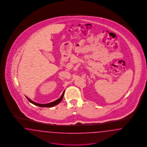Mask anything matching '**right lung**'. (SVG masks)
<instances>
[{"label": "right lung", "mask_w": 147, "mask_h": 147, "mask_svg": "<svg viewBox=\"0 0 147 147\" xmlns=\"http://www.w3.org/2000/svg\"><path fill=\"white\" fill-rule=\"evenodd\" d=\"M64 92L65 91H63V94H62V96L59 98V99H57L55 101H53V102H51V103H47V104H40V103H38L36 102H35L33 100L30 99L28 97H27V96H26V97L27 98V100H28L30 101V102L33 105H34L35 106H39V107H52L53 106H56L58 104H59L63 99V96H64Z\"/></svg>", "instance_id": "1"}]
</instances>
